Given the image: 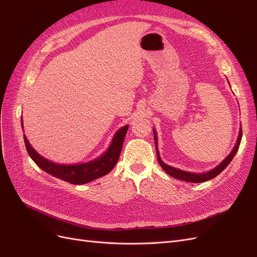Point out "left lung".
<instances>
[{
	"label": "left lung",
	"instance_id": "8db88e82",
	"mask_svg": "<svg viewBox=\"0 0 257 257\" xmlns=\"http://www.w3.org/2000/svg\"><path fill=\"white\" fill-rule=\"evenodd\" d=\"M154 132V142H155V147H157V155H158V161L160 163L161 167L165 170V172L169 175L172 176L176 179H179V180H183V181H188V182H193V183H199V182H205L210 180V179H212L214 177H216L219 174H221L223 170L227 167V165L231 162V160L234 159L235 154L238 151V148L240 146V142H241V137H242V130L240 128L239 131V136H238V141L234 147V149L230 152V154L228 157L225 159L219 166H216L214 169L212 170H209L208 173L205 174H193V173H188V172H183L181 169H177L174 167H170L168 165H166L164 162H163L160 158V153L158 150V138H157V134H155V131Z\"/></svg>",
	"mask_w": 257,
	"mask_h": 257
}]
</instances>
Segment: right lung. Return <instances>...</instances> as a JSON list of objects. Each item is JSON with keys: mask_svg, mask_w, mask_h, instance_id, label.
<instances>
[{"mask_svg": "<svg viewBox=\"0 0 257 257\" xmlns=\"http://www.w3.org/2000/svg\"><path fill=\"white\" fill-rule=\"evenodd\" d=\"M127 128L128 126L125 125L116 132L115 135L113 136L109 149H108L99 159L78 165H61L46 160L43 157H41V155L31 147L26 136H23V138H25L27 151L31 159H32L35 162V164L38 167H41L44 172L48 173L49 175L56 178L62 179V180H64L68 183L83 184L102 176H105L114 167L116 162L119 160Z\"/></svg>", "mask_w": 257, "mask_h": 257, "instance_id": "1", "label": "right lung"}]
</instances>
